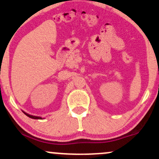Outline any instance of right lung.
I'll return each instance as SVG.
<instances>
[{
	"mask_svg": "<svg viewBox=\"0 0 159 159\" xmlns=\"http://www.w3.org/2000/svg\"><path fill=\"white\" fill-rule=\"evenodd\" d=\"M23 113L25 114L26 116H28L30 118H32V119H35V120H37V119H42V117H40V116H32V115H30V114L25 113V112L23 111Z\"/></svg>",
	"mask_w": 159,
	"mask_h": 159,
	"instance_id": "obj_1",
	"label": "right lung"
}]
</instances>
